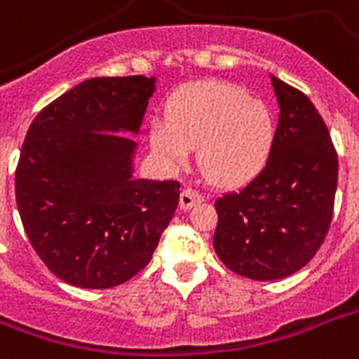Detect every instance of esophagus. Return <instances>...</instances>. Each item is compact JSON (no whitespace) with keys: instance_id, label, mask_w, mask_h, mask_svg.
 <instances>
[{"instance_id":"1","label":"esophagus","mask_w":359,"mask_h":359,"mask_svg":"<svg viewBox=\"0 0 359 359\" xmlns=\"http://www.w3.org/2000/svg\"><path fill=\"white\" fill-rule=\"evenodd\" d=\"M201 201H203V196L198 190H194V188H184V190L180 191V209L188 210L196 203H201Z\"/></svg>"}]
</instances>
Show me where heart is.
<instances>
[{"label": "heart", "instance_id": "1", "mask_svg": "<svg viewBox=\"0 0 359 359\" xmlns=\"http://www.w3.org/2000/svg\"><path fill=\"white\" fill-rule=\"evenodd\" d=\"M275 143V118L267 103L220 81L186 84L168 101L165 122H156L150 144L169 165L198 147V163L210 180L239 186L265 168Z\"/></svg>", "mask_w": 359, "mask_h": 359}]
</instances>
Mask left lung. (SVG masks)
Instances as JSON below:
<instances>
[{"label": "left lung", "mask_w": 359, "mask_h": 359, "mask_svg": "<svg viewBox=\"0 0 359 359\" xmlns=\"http://www.w3.org/2000/svg\"><path fill=\"white\" fill-rule=\"evenodd\" d=\"M280 116L265 168L215 201V252L241 277L277 280L307 265L332 224L339 161L327 126L301 90L271 76Z\"/></svg>", "instance_id": "8db88e82"}]
</instances>
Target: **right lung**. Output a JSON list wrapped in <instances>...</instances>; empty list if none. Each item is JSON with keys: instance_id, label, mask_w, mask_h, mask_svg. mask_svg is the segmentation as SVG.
I'll list each match as a JSON object with an SVG mask.
<instances>
[{"instance_id": "right-lung-1", "label": "right lung", "mask_w": 359, "mask_h": 359, "mask_svg": "<svg viewBox=\"0 0 359 359\" xmlns=\"http://www.w3.org/2000/svg\"><path fill=\"white\" fill-rule=\"evenodd\" d=\"M154 76H95L29 126L16 165L22 226L64 283L105 290L147 267L179 205L177 180L133 179L137 133Z\"/></svg>"}]
</instances>
